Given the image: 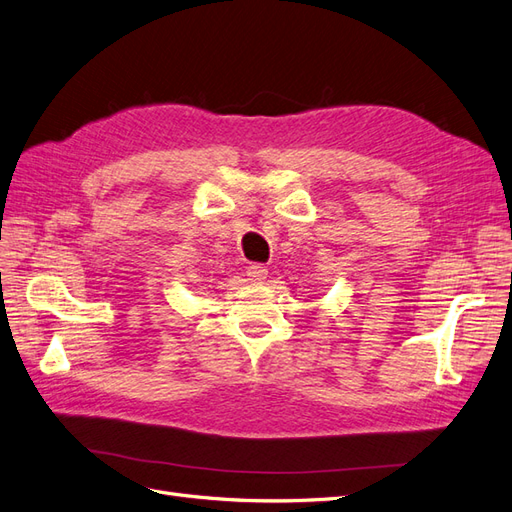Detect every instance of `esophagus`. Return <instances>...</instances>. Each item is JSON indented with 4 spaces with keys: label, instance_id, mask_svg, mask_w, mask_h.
<instances>
[{
    "label": "esophagus",
    "instance_id": "34e87169",
    "mask_svg": "<svg viewBox=\"0 0 512 512\" xmlns=\"http://www.w3.org/2000/svg\"><path fill=\"white\" fill-rule=\"evenodd\" d=\"M247 277H250L252 282H265L267 275H269V269L265 265H258V262H254V265L247 267Z\"/></svg>",
    "mask_w": 512,
    "mask_h": 512
}]
</instances>
